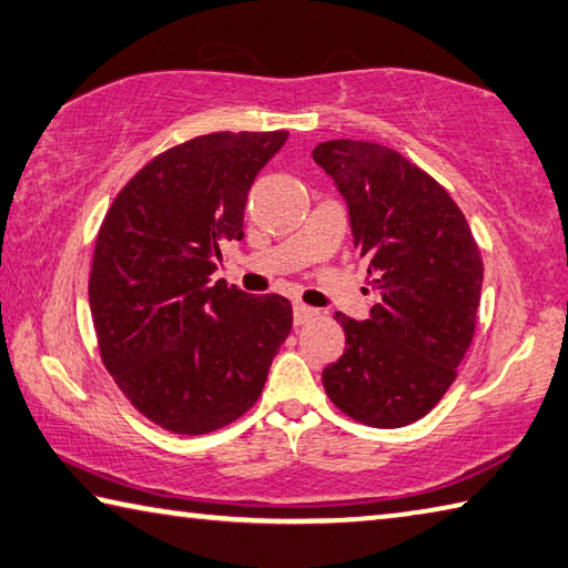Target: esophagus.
Wrapping results in <instances>:
<instances>
[{
	"mask_svg": "<svg viewBox=\"0 0 568 568\" xmlns=\"http://www.w3.org/2000/svg\"><path fill=\"white\" fill-rule=\"evenodd\" d=\"M317 315V311L315 307H311V305H305V303H295L293 305V320H295V325H305V323H311V320Z\"/></svg>",
	"mask_w": 568,
	"mask_h": 568,
	"instance_id": "obj_1",
	"label": "esophagus"
}]
</instances>
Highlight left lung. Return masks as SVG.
Instances as JSON below:
<instances>
[{
	"mask_svg": "<svg viewBox=\"0 0 568 568\" xmlns=\"http://www.w3.org/2000/svg\"><path fill=\"white\" fill-rule=\"evenodd\" d=\"M313 159L347 203L377 303L337 313L345 353L323 369L327 397L369 427L425 417L455 383L474 337L484 265L469 223L442 185L397 151L337 139Z\"/></svg>",
	"mask_w": 568,
	"mask_h": 568,
	"instance_id": "1",
	"label": "left lung"
}]
</instances>
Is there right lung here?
Returning a JSON list of instances; mask_svg holds the SVG:
<instances>
[{
    "instance_id": "add662e5",
    "label": "right lung",
    "mask_w": 568,
    "mask_h": 568,
    "mask_svg": "<svg viewBox=\"0 0 568 568\" xmlns=\"http://www.w3.org/2000/svg\"><path fill=\"white\" fill-rule=\"evenodd\" d=\"M287 131H219L173 146L123 185L101 223L89 305L101 359L141 415L205 435L248 412L291 335L283 295L211 283L243 239L257 173Z\"/></svg>"
}]
</instances>
